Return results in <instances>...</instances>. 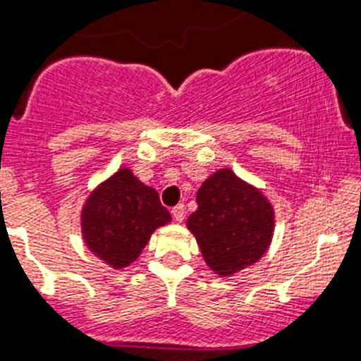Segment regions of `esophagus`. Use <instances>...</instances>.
<instances>
[{"label":"esophagus","mask_w":361,"mask_h":361,"mask_svg":"<svg viewBox=\"0 0 361 361\" xmlns=\"http://www.w3.org/2000/svg\"><path fill=\"white\" fill-rule=\"evenodd\" d=\"M171 212H173V217L178 221V223H181V221L185 219V207H183V204H176V207H174Z\"/></svg>","instance_id":"34e87169"}]
</instances>
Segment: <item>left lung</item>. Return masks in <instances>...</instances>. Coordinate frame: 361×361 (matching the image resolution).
Returning a JSON list of instances; mask_svg holds the SVG:
<instances>
[{"label":"left lung","instance_id":"1","mask_svg":"<svg viewBox=\"0 0 361 361\" xmlns=\"http://www.w3.org/2000/svg\"><path fill=\"white\" fill-rule=\"evenodd\" d=\"M196 201L187 226L217 275L235 274L264 255L274 233V209L257 188L221 169L201 185Z\"/></svg>","mask_w":361,"mask_h":361}]
</instances>
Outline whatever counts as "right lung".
Listing matches in <instances>:
<instances>
[{
  "label": "right lung",
  "mask_w": 361,
  "mask_h": 361,
  "mask_svg": "<svg viewBox=\"0 0 361 361\" xmlns=\"http://www.w3.org/2000/svg\"><path fill=\"white\" fill-rule=\"evenodd\" d=\"M169 221L171 214L157 190L136 180L129 169H120L84 204V241L97 257L120 269L131 264L151 233Z\"/></svg>",
  "instance_id": "1"
}]
</instances>
